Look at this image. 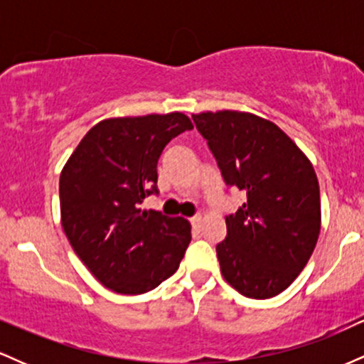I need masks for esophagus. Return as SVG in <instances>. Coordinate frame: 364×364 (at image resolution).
I'll return each mask as SVG.
<instances>
[{"instance_id":"1","label":"esophagus","mask_w":364,"mask_h":364,"mask_svg":"<svg viewBox=\"0 0 364 364\" xmlns=\"http://www.w3.org/2000/svg\"><path fill=\"white\" fill-rule=\"evenodd\" d=\"M191 225H193V229H196V231H198L200 228H202V220H203V215L202 214H196V215H193L191 217Z\"/></svg>"}]
</instances>
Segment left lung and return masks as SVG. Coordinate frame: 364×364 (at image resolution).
<instances>
[{"label":"left lung","mask_w":364,"mask_h":364,"mask_svg":"<svg viewBox=\"0 0 364 364\" xmlns=\"http://www.w3.org/2000/svg\"><path fill=\"white\" fill-rule=\"evenodd\" d=\"M228 186L246 202L225 217L217 245L220 272L252 299L274 298L310 260L320 235V188L315 169L277 124L248 112L193 114Z\"/></svg>","instance_id":"8db88e82"}]
</instances>
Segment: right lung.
<instances>
[{
	"label": "right lung",
	"mask_w": 364,
	"mask_h": 364,
	"mask_svg": "<svg viewBox=\"0 0 364 364\" xmlns=\"http://www.w3.org/2000/svg\"><path fill=\"white\" fill-rule=\"evenodd\" d=\"M193 128L181 112L104 119L61 171V224L87 269L107 289L144 294L171 277L191 241L183 217L141 210L157 195V162Z\"/></svg>",
	"instance_id": "right-lung-1"
}]
</instances>
